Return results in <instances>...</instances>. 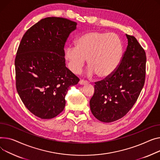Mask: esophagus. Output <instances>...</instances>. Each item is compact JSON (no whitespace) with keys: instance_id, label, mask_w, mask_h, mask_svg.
Here are the masks:
<instances>
[{"instance_id":"esophagus-1","label":"esophagus","mask_w":160,"mask_h":160,"mask_svg":"<svg viewBox=\"0 0 160 160\" xmlns=\"http://www.w3.org/2000/svg\"><path fill=\"white\" fill-rule=\"evenodd\" d=\"M88 83V82H87L86 80H80L79 82L80 85H86Z\"/></svg>"}]
</instances>
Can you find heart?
<instances>
[{
    "label": "heart",
    "instance_id": "b5f03b06",
    "mask_svg": "<svg viewBox=\"0 0 160 160\" xmlns=\"http://www.w3.org/2000/svg\"><path fill=\"white\" fill-rule=\"evenodd\" d=\"M76 46L65 49V58L69 69L79 73L88 59L89 75L97 74L107 78L118 69L123 55V45L119 37L101 31H89L75 40Z\"/></svg>",
    "mask_w": 160,
    "mask_h": 160
}]
</instances>
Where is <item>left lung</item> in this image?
Wrapping results in <instances>:
<instances>
[{"mask_svg": "<svg viewBox=\"0 0 160 160\" xmlns=\"http://www.w3.org/2000/svg\"><path fill=\"white\" fill-rule=\"evenodd\" d=\"M126 37L128 45L118 69L109 77L95 82L89 102L92 114L102 122L123 117L133 107L145 83V50L134 36Z\"/></svg>", "mask_w": 160, "mask_h": 160, "instance_id": "1", "label": "left lung"}]
</instances>
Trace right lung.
Listing matches in <instances>:
<instances>
[{
    "mask_svg": "<svg viewBox=\"0 0 160 160\" xmlns=\"http://www.w3.org/2000/svg\"><path fill=\"white\" fill-rule=\"evenodd\" d=\"M77 23L47 17L24 35L15 60L16 88L26 108L42 119H51L65 108L69 87L79 78L66 66L64 46Z\"/></svg>",
    "mask_w": 160,
    "mask_h": 160,
    "instance_id": "obj_1",
    "label": "right lung"
}]
</instances>
